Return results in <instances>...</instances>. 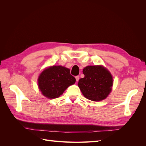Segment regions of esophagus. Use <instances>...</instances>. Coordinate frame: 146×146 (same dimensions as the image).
<instances>
[{
  "label": "esophagus",
  "mask_w": 146,
  "mask_h": 146,
  "mask_svg": "<svg viewBox=\"0 0 146 146\" xmlns=\"http://www.w3.org/2000/svg\"><path fill=\"white\" fill-rule=\"evenodd\" d=\"M76 81L78 82L79 80V77L78 76H76Z\"/></svg>",
  "instance_id": "obj_1"
}]
</instances>
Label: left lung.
<instances>
[{
  "label": "left lung",
  "mask_w": 146,
  "mask_h": 146,
  "mask_svg": "<svg viewBox=\"0 0 146 146\" xmlns=\"http://www.w3.org/2000/svg\"><path fill=\"white\" fill-rule=\"evenodd\" d=\"M85 77L80 78L78 85L83 96L92 101L105 99L111 91L113 77L102 66H88L83 70Z\"/></svg>",
  "instance_id": "left-lung-1"
}]
</instances>
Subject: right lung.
Here are the masks:
<instances>
[{"mask_svg":"<svg viewBox=\"0 0 146 146\" xmlns=\"http://www.w3.org/2000/svg\"><path fill=\"white\" fill-rule=\"evenodd\" d=\"M75 82L76 78L70 75L69 69L61 66H54L41 72L38 78V86L46 98L55 99L58 98Z\"/></svg>","mask_w":146,"mask_h":146,"instance_id":"add662e5","label":"right lung"}]
</instances>
